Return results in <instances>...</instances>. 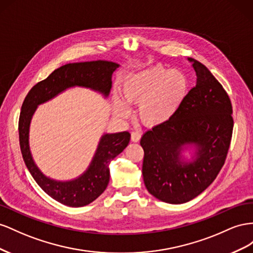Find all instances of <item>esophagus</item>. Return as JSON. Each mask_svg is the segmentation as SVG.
<instances>
[{"mask_svg": "<svg viewBox=\"0 0 253 253\" xmlns=\"http://www.w3.org/2000/svg\"><path fill=\"white\" fill-rule=\"evenodd\" d=\"M141 133L139 131H132L131 132V141L132 142H139L141 140Z\"/></svg>", "mask_w": 253, "mask_h": 253, "instance_id": "34e87169", "label": "esophagus"}]
</instances>
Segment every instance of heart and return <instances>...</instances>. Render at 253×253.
<instances>
[{"instance_id": "b5f03b06", "label": "heart", "mask_w": 253, "mask_h": 253, "mask_svg": "<svg viewBox=\"0 0 253 253\" xmlns=\"http://www.w3.org/2000/svg\"><path fill=\"white\" fill-rule=\"evenodd\" d=\"M189 90L186 76L177 70L156 66L128 76L122 85V96L128 104L139 105V118L149 126L169 121L182 106ZM113 109L119 117L129 113L128 106L113 98Z\"/></svg>"}]
</instances>
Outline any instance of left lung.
Segmentation results:
<instances>
[{
  "mask_svg": "<svg viewBox=\"0 0 253 253\" xmlns=\"http://www.w3.org/2000/svg\"><path fill=\"white\" fill-rule=\"evenodd\" d=\"M196 85L169 121L143 134V179L147 191L164 203L180 205L197 197L225 164L232 138L229 95L203 63L189 58ZM185 146L197 147L192 163L181 161Z\"/></svg>",
  "mask_w": 253,
  "mask_h": 253,
  "instance_id": "obj_1",
  "label": "left lung"
}]
</instances>
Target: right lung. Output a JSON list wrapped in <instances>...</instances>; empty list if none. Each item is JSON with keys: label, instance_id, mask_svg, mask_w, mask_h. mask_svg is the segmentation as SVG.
Segmentation results:
<instances>
[{"label": "right lung", "instance_id": "obj_1", "mask_svg": "<svg viewBox=\"0 0 253 253\" xmlns=\"http://www.w3.org/2000/svg\"><path fill=\"white\" fill-rule=\"evenodd\" d=\"M120 64L106 61H86L68 63L55 70L44 81L35 84L28 92L21 108L19 118V141L23 160L35 181L48 196L69 207H84L94 201L109 183V163L124 150L130 133L123 131L106 133L102 136L89 169L71 181H56L47 178L35 164L28 144V131L37 106L55 97L71 86H84L109 95L111 77Z\"/></svg>", "mask_w": 253, "mask_h": 253}]
</instances>
